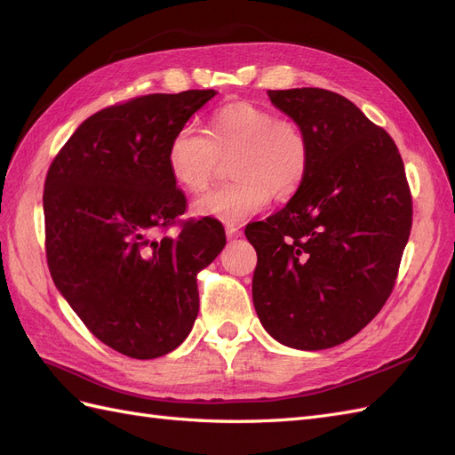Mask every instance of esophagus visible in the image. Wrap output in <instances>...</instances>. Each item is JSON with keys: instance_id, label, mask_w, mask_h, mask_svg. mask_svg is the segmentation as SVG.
I'll use <instances>...</instances> for the list:
<instances>
[{"instance_id": "34e87169", "label": "esophagus", "mask_w": 455, "mask_h": 455, "mask_svg": "<svg viewBox=\"0 0 455 455\" xmlns=\"http://www.w3.org/2000/svg\"><path fill=\"white\" fill-rule=\"evenodd\" d=\"M226 235H228L229 239H233V237H239V235H241V229H239L237 226H231V224H228V226H226Z\"/></svg>"}]
</instances>
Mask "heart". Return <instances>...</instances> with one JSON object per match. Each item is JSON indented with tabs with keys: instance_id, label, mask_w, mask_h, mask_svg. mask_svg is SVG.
<instances>
[{
	"instance_id": "b5f03b06",
	"label": "heart",
	"mask_w": 455,
	"mask_h": 455,
	"mask_svg": "<svg viewBox=\"0 0 455 455\" xmlns=\"http://www.w3.org/2000/svg\"><path fill=\"white\" fill-rule=\"evenodd\" d=\"M229 159L235 180L199 197L194 209L235 224L264 211L271 196L288 199L304 186L311 140L296 119L252 102H231L216 109L206 132L186 123L167 148L171 176L191 194L209 188Z\"/></svg>"
}]
</instances>
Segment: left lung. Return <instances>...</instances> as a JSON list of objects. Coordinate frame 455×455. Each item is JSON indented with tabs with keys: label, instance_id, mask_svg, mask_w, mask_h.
<instances>
[{
	"label": "left lung",
	"instance_id": "left-lung-1",
	"mask_svg": "<svg viewBox=\"0 0 455 455\" xmlns=\"http://www.w3.org/2000/svg\"><path fill=\"white\" fill-rule=\"evenodd\" d=\"M267 94L307 131L311 167L284 209L244 229L258 254L254 307L283 346L328 349L361 332L393 292L411 229L404 163L346 96Z\"/></svg>",
	"mask_w": 455,
	"mask_h": 455
}]
</instances>
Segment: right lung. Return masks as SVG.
<instances>
[{
    "instance_id": "add662e5",
    "label": "right lung",
    "mask_w": 455,
    "mask_h": 455,
    "mask_svg": "<svg viewBox=\"0 0 455 455\" xmlns=\"http://www.w3.org/2000/svg\"><path fill=\"white\" fill-rule=\"evenodd\" d=\"M214 89L146 94L85 119L52 159L44 189L51 277L91 332L132 359L188 338L197 273L226 246L216 218L180 220L167 148ZM172 225L176 238L164 236Z\"/></svg>"
}]
</instances>
